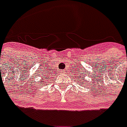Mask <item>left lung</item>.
<instances>
[{
  "instance_id": "obj_1",
  "label": "left lung",
  "mask_w": 127,
  "mask_h": 127,
  "mask_svg": "<svg viewBox=\"0 0 127 127\" xmlns=\"http://www.w3.org/2000/svg\"><path fill=\"white\" fill-rule=\"evenodd\" d=\"M80 73H82V72H80ZM80 76V77H77V78H78V80H79V81H81V83H83L82 81H84L85 80H86V79H85V76H83V74H80V76ZM84 82H85L86 84L90 83H89V81H87V82L84 81Z\"/></svg>"
}]
</instances>
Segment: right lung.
<instances>
[{
	"instance_id": "add662e5",
	"label": "right lung",
	"mask_w": 127,
	"mask_h": 127,
	"mask_svg": "<svg viewBox=\"0 0 127 127\" xmlns=\"http://www.w3.org/2000/svg\"><path fill=\"white\" fill-rule=\"evenodd\" d=\"M40 81H41V83H42V85L46 84V83H48V81H49V78L45 77V76H44V77H41V79H40Z\"/></svg>"
}]
</instances>
